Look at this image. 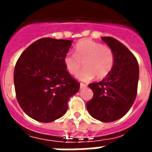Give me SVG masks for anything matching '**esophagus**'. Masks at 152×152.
Returning <instances> with one entry per match:
<instances>
[{
    "instance_id": "esophagus-1",
    "label": "esophagus",
    "mask_w": 152,
    "mask_h": 152,
    "mask_svg": "<svg viewBox=\"0 0 152 152\" xmlns=\"http://www.w3.org/2000/svg\"><path fill=\"white\" fill-rule=\"evenodd\" d=\"M87 85L86 84H83V83H80V89H84V88H86Z\"/></svg>"
}]
</instances>
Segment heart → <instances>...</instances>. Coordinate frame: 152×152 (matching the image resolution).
<instances>
[{"label":"heart","instance_id":"obj_1","mask_svg":"<svg viewBox=\"0 0 152 152\" xmlns=\"http://www.w3.org/2000/svg\"><path fill=\"white\" fill-rule=\"evenodd\" d=\"M63 63L71 75H76L84 65V69L77 75L82 81H89L96 76L102 79L111 72L115 63V55L110 47L89 39L76 44L75 53H66Z\"/></svg>","mask_w":152,"mask_h":152}]
</instances>
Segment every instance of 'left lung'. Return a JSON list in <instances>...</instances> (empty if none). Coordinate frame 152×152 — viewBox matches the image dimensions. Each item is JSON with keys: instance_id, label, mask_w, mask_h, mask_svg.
Here are the masks:
<instances>
[{"instance_id": "8db88e82", "label": "left lung", "mask_w": 152, "mask_h": 152, "mask_svg": "<svg viewBox=\"0 0 152 152\" xmlns=\"http://www.w3.org/2000/svg\"><path fill=\"white\" fill-rule=\"evenodd\" d=\"M101 38L114 53V66L100 82L89 84L94 96L86 107L96 120L112 122L123 117L134 104L139 66L134 54L119 40L110 37Z\"/></svg>"}]
</instances>
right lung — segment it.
Here are the masks:
<instances>
[{"mask_svg": "<svg viewBox=\"0 0 152 152\" xmlns=\"http://www.w3.org/2000/svg\"><path fill=\"white\" fill-rule=\"evenodd\" d=\"M72 40L41 38L23 52L14 72L16 98L23 111L39 122L62 117L80 84L66 71L63 58Z\"/></svg>", "mask_w": 152, "mask_h": 152, "instance_id": "obj_1", "label": "right lung"}]
</instances>
